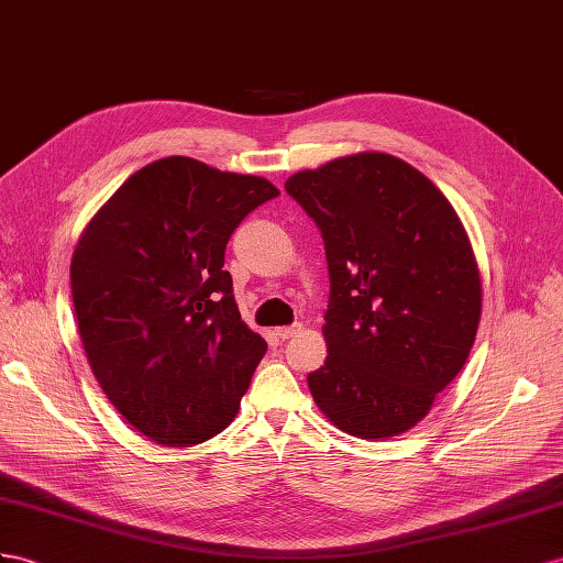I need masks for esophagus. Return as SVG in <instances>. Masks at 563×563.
I'll return each instance as SVG.
<instances>
[{
  "label": "esophagus",
  "instance_id": "34e87169",
  "mask_svg": "<svg viewBox=\"0 0 563 563\" xmlns=\"http://www.w3.org/2000/svg\"><path fill=\"white\" fill-rule=\"evenodd\" d=\"M299 333H301V325H299V323L276 328V335H278L280 340H290V338H295V335H299Z\"/></svg>",
  "mask_w": 563,
  "mask_h": 563
}]
</instances>
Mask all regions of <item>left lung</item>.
Masks as SVG:
<instances>
[{
    "label": "left lung",
    "instance_id": "8db88e82",
    "mask_svg": "<svg viewBox=\"0 0 563 563\" xmlns=\"http://www.w3.org/2000/svg\"><path fill=\"white\" fill-rule=\"evenodd\" d=\"M319 225L330 305L309 390L362 440L407 432L464 368L481 323V271L464 223L421 170L383 152L287 178Z\"/></svg>",
    "mask_w": 563,
    "mask_h": 563
}]
</instances>
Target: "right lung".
Returning a JSON list of instances; mask_svg holds the SVG:
<instances>
[{
    "mask_svg": "<svg viewBox=\"0 0 563 563\" xmlns=\"http://www.w3.org/2000/svg\"><path fill=\"white\" fill-rule=\"evenodd\" d=\"M280 190L166 156L135 170L82 230L70 292L85 354L123 419L164 446L233 423L266 354L240 319L225 244Z\"/></svg>",
    "mask_w": 563,
    "mask_h": 563,
    "instance_id": "add662e5",
    "label": "right lung"
}]
</instances>
